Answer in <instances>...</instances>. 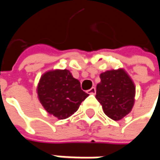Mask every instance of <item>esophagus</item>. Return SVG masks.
I'll return each instance as SVG.
<instances>
[{
  "mask_svg": "<svg viewBox=\"0 0 160 160\" xmlns=\"http://www.w3.org/2000/svg\"><path fill=\"white\" fill-rule=\"evenodd\" d=\"M95 92H96L95 87H92L91 89L87 91V93H89V94H95Z\"/></svg>",
  "mask_w": 160,
  "mask_h": 160,
  "instance_id": "1",
  "label": "esophagus"
}]
</instances>
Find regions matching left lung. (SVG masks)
Returning a JSON list of instances; mask_svg holds the SVG:
<instances>
[{"mask_svg":"<svg viewBox=\"0 0 160 160\" xmlns=\"http://www.w3.org/2000/svg\"><path fill=\"white\" fill-rule=\"evenodd\" d=\"M100 77L101 82L96 87V99L109 118L121 120L133 107L134 83L124 68L105 71Z\"/></svg>","mask_w":160,"mask_h":160,"instance_id":"8db88e82","label":"left lung"}]
</instances>
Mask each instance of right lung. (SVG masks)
Masks as SVG:
<instances>
[{"instance_id":"add662e5","label":"right lung","mask_w":160,"mask_h":160,"mask_svg":"<svg viewBox=\"0 0 160 160\" xmlns=\"http://www.w3.org/2000/svg\"><path fill=\"white\" fill-rule=\"evenodd\" d=\"M36 92L44 109L58 119L69 118L89 96L81 89L80 82L68 69L45 72L41 77Z\"/></svg>"}]
</instances>
